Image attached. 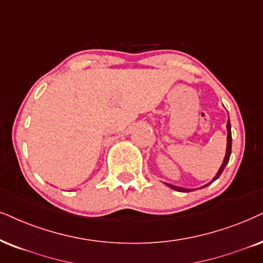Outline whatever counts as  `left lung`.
Instances as JSON below:
<instances>
[{"label":"left lung","instance_id":"left-lung-1","mask_svg":"<svg viewBox=\"0 0 263 263\" xmlns=\"http://www.w3.org/2000/svg\"><path fill=\"white\" fill-rule=\"evenodd\" d=\"M227 149H226V155H224V159H223V162H222L220 170L217 171V174H216V176L214 178H212V181L209 182L208 184H205L204 187H208L209 184H211L212 182L216 181L218 177H220L222 172H223L226 165L228 164L229 161V158H231V153H232V132H231V122H229V119H228V122H227ZM166 185H168V187L175 189V191L177 192H183V193H187V192H191V189H187V188H182V187H177V185H174V184H168V183H165Z\"/></svg>","mask_w":263,"mask_h":263}]
</instances>
